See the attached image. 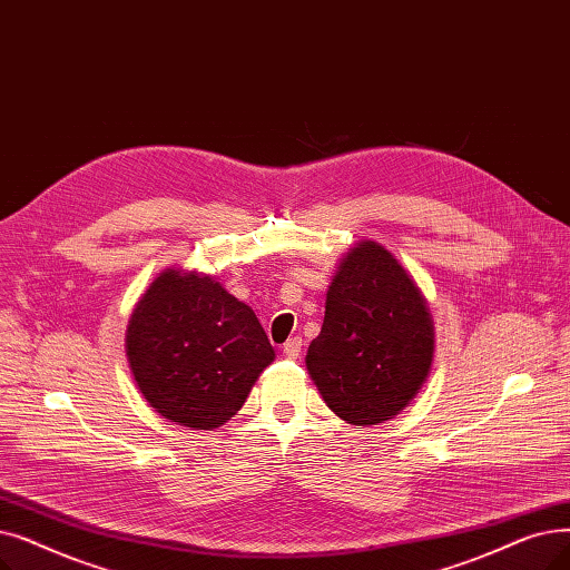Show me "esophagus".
Wrapping results in <instances>:
<instances>
[{
    "label": "esophagus",
    "mask_w": 570,
    "mask_h": 570,
    "mask_svg": "<svg viewBox=\"0 0 570 570\" xmlns=\"http://www.w3.org/2000/svg\"><path fill=\"white\" fill-rule=\"evenodd\" d=\"M282 352H284V356H288V358H298L301 352H303V337H291V340H286L284 346H282Z\"/></svg>",
    "instance_id": "esophagus-1"
}]
</instances>
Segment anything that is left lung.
Wrapping results in <instances>:
<instances>
[{
  "instance_id": "left-lung-1",
  "label": "left lung",
  "mask_w": 570,
  "mask_h": 570,
  "mask_svg": "<svg viewBox=\"0 0 570 570\" xmlns=\"http://www.w3.org/2000/svg\"><path fill=\"white\" fill-rule=\"evenodd\" d=\"M433 350V316L410 272L382 244L358 242L340 261L305 358L321 399L346 424H384L426 382Z\"/></svg>"
}]
</instances>
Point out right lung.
<instances>
[{
    "mask_svg": "<svg viewBox=\"0 0 570 570\" xmlns=\"http://www.w3.org/2000/svg\"><path fill=\"white\" fill-rule=\"evenodd\" d=\"M126 352L146 403L190 431L226 424L275 361L254 309L214 277L184 269H165L146 288Z\"/></svg>",
    "mask_w": 570,
    "mask_h": 570,
    "instance_id": "obj_1",
    "label": "right lung"
}]
</instances>
